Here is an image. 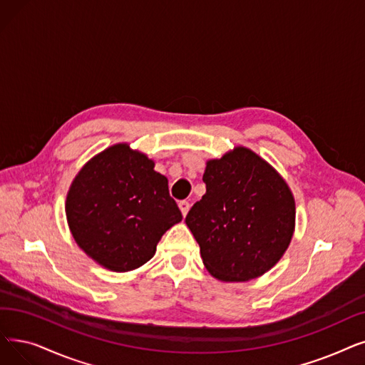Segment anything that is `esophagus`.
<instances>
[{
  "label": "esophagus",
  "mask_w": 365,
  "mask_h": 365,
  "mask_svg": "<svg viewBox=\"0 0 365 365\" xmlns=\"http://www.w3.org/2000/svg\"><path fill=\"white\" fill-rule=\"evenodd\" d=\"M179 207H180L182 215L186 216V213L189 212V207H191V204H189V201H186V200H182V201L179 202Z\"/></svg>",
  "instance_id": "esophagus-1"
}]
</instances>
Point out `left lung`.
Instances as JSON below:
<instances>
[{
	"mask_svg": "<svg viewBox=\"0 0 365 365\" xmlns=\"http://www.w3.org/2000/svg\"><path fill=\"white\" fill-rule=\"evenodd\" d=\"M202 182L205 194L185 222L207 270L225 282L270 270L294 234L295 202L288 185L246 148L209 161Z\"/></svg>",
	"mask_w": 365,
	"mask_h": 365,
	"instance_id": "1",
	"label": "left lung"
}]
</instances>
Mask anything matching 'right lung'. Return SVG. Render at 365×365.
Returning <instances> with one entry per match:
<instances>
[{"label":"right lung","instance_id":"add662e5","mask_svg":"<svg viewBox=\"0 0 365 365\" xmlns=\"http://www.w3.org/2000/svg\"><path fill=\"white\" fill-rule=\"evenodd\" d=\"M66 207L77 245L113 272L148 262L163 234L182 220L167 178L126 145L108 148L81 170Z\"/></svg>","mask_w":365,"mask_h":365}]
</instances>
